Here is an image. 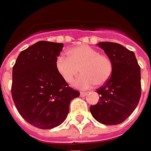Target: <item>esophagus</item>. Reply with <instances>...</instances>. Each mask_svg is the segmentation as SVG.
<instances>
[{
    "instance_id": "esophagus-1",
    "label": "esophagus",
    "mask_w": 151,
    "mask_h": 151,
    "mask_svg": "<svg viewBox=\"0 0 151 151\" xmlns=\"http://www.w3.org/2000/svg\"><path fill=\"white\" fill-rule=\"evenodd\" d=\"M88 94V92H81V97H85Z\"/></svg>"
}]
</instances>
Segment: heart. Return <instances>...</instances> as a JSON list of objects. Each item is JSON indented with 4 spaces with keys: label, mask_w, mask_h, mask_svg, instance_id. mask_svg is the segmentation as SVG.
I'll list each match as a JSON object with an SVG mask.
<instances>
[{
    "label": "heart",
    "mask_w": 151,
    "mask_h": 151,
    "mask_svg": "<svg viewBox=\"0 0 151 151\" xmlns=\"http://www.w3.org/2000/svg\"><path fill=\"white\" fill-rule=\"evenodd\" d=\"M67 54L68 57L60 54L55 60L57 72L65 82L70 83L79 72V68L82 74L73 82L76 88L86 89L95 84L101 86L111 77L112 61L93 48L82 45L70 49Z\"/></svg>",
    "instance_id": "b5f03b06"
}]
</instances>
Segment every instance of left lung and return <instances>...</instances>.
Here are the masks:
<instances>
[{
	"label": "left lung",
	"instance_id": "8db88e82",
	"mask_svg": "<svg viewBox=\"0 0 151 151\" xmlns=\"http://www.w3.org/2000/svg\"><path fill=\"white\" fill-rule=\"evenodd\" d=\"M113 63L111 77L97 89L98 102L89 107L93 117L102 124H121L134 111L141 98V68L135 53L114 42H99Z\"/></svg>",
	"mask_w": 151,
	"mask_h": 151
}]
</instances>
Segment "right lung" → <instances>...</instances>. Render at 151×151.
<instances>
[{"label":"right lung","instance_id":"obj_1","mask_svg":"<svg viewBox=\"0 0 151 151\" xmlns=\"http://www.w3.org/2000/svg\"><path fill=\"white\" fill-rule=\"evenodd\" d=\"M63 44L40 40L22 51L13 67L11 94L19 113L38 129L58 127L67 119L70 101L80 92L57 72Z\"/></svg>","mask_w":151,"mask_h":151}]
</instances>
